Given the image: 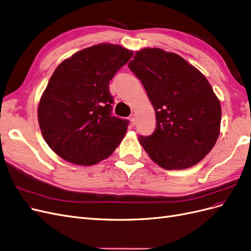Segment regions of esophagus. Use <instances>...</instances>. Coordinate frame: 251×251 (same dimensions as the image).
Masks as SVG:
<instances>
[{"label":"esophagus","mask_w":251,"mask_h":251,"mask_svg":"<svg viewBox=\"0 0 251 251\" xmlns=\"http://www.w3.org/2000/svg\"><path fill=\"white\" fill-rule=\"evenodd\" d=\"M130 120H131V123H132L133 125L136 124V115H135V114H132V115L130 116Z\"/></svg>","instance_id":"1"}]
</instances>
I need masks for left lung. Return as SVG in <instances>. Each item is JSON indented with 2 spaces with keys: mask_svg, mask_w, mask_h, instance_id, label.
I'll list each match as a JSON object with an SVG mask.
<instances>
[{
  "mask_svg": "<svg viewBox=\"0 0 251 251\" xmlns=\"http://www.w3.org/2000/svg\"><path fill=\"white\" fill-rule=\"evenodd\" d=\"M133 58L128 68L142 82L156 115L155 132L139 136V143L164 170L199 163L214 148L221 126V103L210 83L176 53L143 48Z\"/></svg>",
  "mask_w": 251,
  "mask_h": 251,
  "instance_id": "obj_1",
  "label": "left lung"
}]
</instances>
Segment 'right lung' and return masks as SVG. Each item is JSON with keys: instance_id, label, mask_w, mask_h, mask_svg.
Masks as SVG:
<instances>
[{"instance_id": "add662e5", "label": "right lung", "mask_w": 251, "mask_h": 251, "mask_svg": "<svg viewBox=\"0 0 251 251\" xmlns=\"http://www.w3.org/2000/svg\"><path fill=\"white\" fill-rule=\"evenodd\" d=\"M132 55L120 45L97 44L74 53L53 72L37 119L45 141L64 160L94 165L119 146L128 121L111 115L109 85Z\"/></svg>"}]
</instances>
